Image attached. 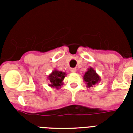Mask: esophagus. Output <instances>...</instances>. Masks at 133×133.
I'll list each match as a JSON object with an SVG mask.
<instances>
[{
    "instance_id": "34e87169",
    "label": "esophagus",
    "mask_w": 133,
    "mask_h": 133,
    "mask_svg": "<svg viewBox=\"0 0 133 133\" xmlns=\"http://www.w3.org/2000/svg\"><path fill=\"white\" fill-rule=\"evenodd\" d=\"M70 70L71 72H76V70H77V69H76V68H72L70 69Z\"/></svg>"
}]
</instances>
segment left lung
Returning <instances> with one entry per match:
<instances>
[{"instance_id":"8db88e82","label":"left lung","mask_w":133,"mask_h":133,"mask_svg":"<svg viewBox=\"0 0 133 133\" xmlns=\"http://www.w3.org/2000/svg\"><path fill=\"white\" fill-rule=\"evenodd\" d=\"M83 81L87 84L88 88H90L99 83L101 81V78L92 68H90L83 76Z\"/></svg>"}]
</instances>
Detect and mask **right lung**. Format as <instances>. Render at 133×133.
Instances as JSON below:
<instances>
[{"label": "right lung", "mask_w": 133, "mask_h": 133, "mask_svg": "<svg viewBox=\"0 0 133 133\" xmlns=\"http://www.w3.org/2000/svg\"><path fill=\"white\" fill-rule=\"evenodd\" d=\"M65 75V73L63 72L54 70L48 77V81L50 82L49 85L58 89L63 84V81Z\"/></svg>", "instance_id": "obj_1"}]
</instances>
